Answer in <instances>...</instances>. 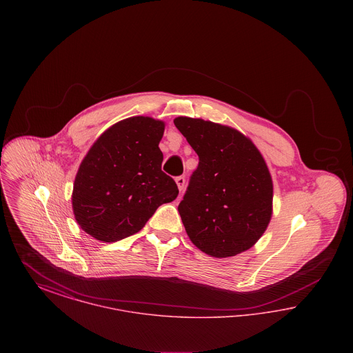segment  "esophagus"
<instances>
[{
    "label": "esophagus",
    "mask_w": 353,
    "mask_h": 353,
    "mask_svg": "<svg viewBox=\"0 0 353 353\" xmlns=\"http://www.w3.org/2000/svg\"><path fill=\"white\" fill-rule=\"evenodd\" d=\"M176 184L179 186V190H180V192H183L185 188L184 176H179V177H176Z\"/></svg>",
    "instance_id": "obj_1"
}]
</instances>
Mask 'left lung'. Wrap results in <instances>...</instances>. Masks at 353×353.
<instances>
[{"label":"left lung","mask_w":353,"mask_h":353,"mask_svg":"<svg viewBox=\"0 0 353 353\" xmlns=\"http://www.w3.org/2000/svg\"><path fill=\"white\" fill-rule=\"evenodd\" d=\"M173 123L200 159L179 205L186 234L214 258L249 250L272 216V179L262 153L229 125L186 117Z\"/></svg>","instance_id":"obj_1"}]
</instances>
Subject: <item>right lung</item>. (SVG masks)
<instances>
[{
    "label": "right lung",
    "instance_id": "right-lung-1",
    "mask_svg": "<svg viewBox=\"0 0 353 353\" xmlns=\"http://www.w3.org/2000/svg\"><path fill=\"white\" fill-rule=\"evenodd\" d=\"M165 123L132 117L111 125L84 156L75 176L72 210L78 225L101 242L140 232L179 189L161 170L159 143Z\"/></svg>",
    "mask_w": 353,
    "mask_h": 353
}]
</instances>
